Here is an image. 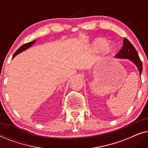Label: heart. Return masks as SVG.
Instances as JSON below:
<instances>
[{
    "instance_id": "heart-1",
    "label": "heart",
    "mask_w": 148,
    "mask_h": 148,
    "mask_svg": "<svg viewBox=\"0 0 148 148\" xmlns=\"http://www.w3.org/2000/svg\"><path fill=\"white\" fill-rule=\"evenodd\" d=\"M92 49L96 52H100L104 49V54H109L114 52V48L112 45L108 44V41L104 38H97L93 42Z\"/></svg>"
}]
</instances>
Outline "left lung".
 <instances>
[{"instance_id":"obj_1","label":"left lung","mask_w":148,"mask_h":148,"mask_svg":"<svg viewBox=\"0 0 148 148\" xmlns=\"http://www.w3.org/2000/svg\"><path fill=\"white\" fill-rule=\"evenodd\" d=\"M115 58H122V59H129L137 66L139 73V76H141L143 69L142 62H141L140 58H139V54L137 53V50H135V47L126 38H124V40H123V45L122 46V48L116 54Z\"/></svg>"}]
</instances>
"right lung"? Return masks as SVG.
<instances>
[{"label": "right lung", "mask_w": 148, "mask_h": 148, "mask_svg": "<svg viewBox=\"0 0 148 148\" xmlns=\"http://www.w3.org/2000/svg\"><path fill=\"white\" fill-rule=\"evenodd\" d=\"M35 42H36V40H33V41H32V42H28V43H26L25 44H23V46H21V47H20L19 49H18L17 51L15 52V54H13V58H13L15 56H17L18 54L21 53V52L24 51V50H27V48H29V47H31V46L33 45L34 44H35Z\"/></svg>", "instance_id": "obj_1"}]
</instances>
